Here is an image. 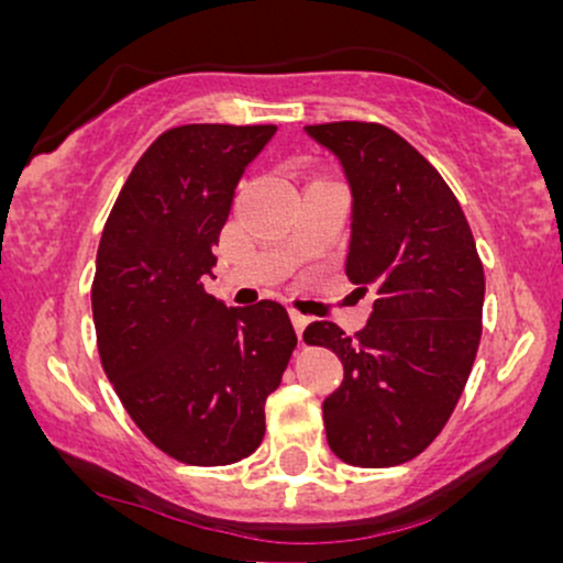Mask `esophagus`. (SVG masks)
<instances>
[{"instance_id": "1", "label": "esophagus", "mask_w": 563, "mask_h": 563, "mask_svg": "<svg viewBox=\"0 0 563 563\" xmlns=\"http://www.w3.org/2000/svg\"><path fill=\"white\" fill-rule=\"evenodd\" d=\"M290 322H294V328H296V335H299V341H301V335H303V328L309 325V318H307V314L296 312V309H290Z\"/></svg>"}]
</instances>
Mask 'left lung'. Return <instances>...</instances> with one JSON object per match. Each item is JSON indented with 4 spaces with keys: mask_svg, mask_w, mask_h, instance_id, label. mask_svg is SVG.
Listing matches in <instances>:
<instances>
[{
    "mask_svg": "<svg viewBox=\"0 0 563 563\" xmlns=\"http://www.w3.org/2000/svg\"><path fill=\"white\" fill-rule=\"evenodd\" d=\"M303 129L344 166L346 277L373 290L363 331L328 320L303 331L344 363L322 402L325 437L349 466H399L434 442L461 399L482 339L484 267L461 203L410 142L367 121Z\"/></svg>",
    "mask_w": 563,
    "mask_h": 563,
    "instance_id": "8db88e82",
    "label": "left lung"
}]
</instances>
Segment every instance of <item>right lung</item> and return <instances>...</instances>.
Here are the masks:
<instances>
[{"instance_id":"right-lung-1","label":"right lung","mask_w":563,"mask_h":563,"mask_svg":"<svg viewBox=\"0 0 563 563\" xmlns=\"http://www.w3.org/2000/svg\"><path fill=\"white\" fill-rule=\"evenodd\" d=\"M273 124L174 126L142 153L97 249L92 318L108 380L137 429L187 466L262 444L264 402L296 349L283 303L206 294L219 232Z\"/></svg>"}]
</instances>
